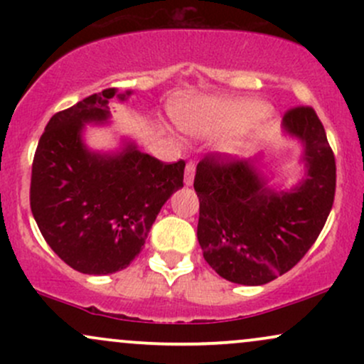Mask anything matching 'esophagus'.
<instances>
[{
    "label": "esophagus",
    "mask_w": 364,
    "mask_h": 364,
    "mask_svg": "<svg viewBox=\"0 0 364 364\" xmlns=\"http://www.w3.org/2000/svg\"><path fill=\"white\" fill-rule=\"evenodd\" d=\"M195 169H196L195 162H188L185 168V185H191V183H193Z\"/></svg>",
    "instance_id": "34e87169"
}]
</instances>
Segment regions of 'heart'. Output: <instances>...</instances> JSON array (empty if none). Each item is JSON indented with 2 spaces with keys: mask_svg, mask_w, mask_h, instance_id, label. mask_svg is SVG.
Returning <instances> with one entry per match:
<instances>
[{
  "mask_svg": "<svg viewBox=\"0 0 364 364\" xmlns=\"http://www.w3.org/2000/svg\"><path fill=\"white\" fill-rule=\"evenodd\" d=\"M248 107L237 106V104H225V102H205L200 107L198 123L195 129L202 133L220 132L236 127L248 116Z\"/></svg>",
  "mask_w": 364,
  "mask_h": 364,
  "instance_id": "b5f03b06",
  "label": "heart"
}]
</instances>
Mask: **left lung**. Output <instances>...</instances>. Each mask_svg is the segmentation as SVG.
I'll use <instances>...</instances> for the list:
<instances>
[{"instance_id": "left-lung-1", "label": "left lung", "mask_w": 364, "mask_h": 364, "mask_svg": "<svg viewBox=\"0 0 364 364\" xmlns=\"http://www.w3.org/2000/svg\"><path fill=\"white\" fill-rule=\"evenodd\" d=\"M284 127L304 141L308 176L296 190L274 193L252 164L207 154L196 166L198 243L220 277L262 286L289 272L323 229L336 196V157L316 112L296 106Z\"/></svg>"}]
</instances>
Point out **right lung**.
Segmentation results:
<instances>
[{
    "label": "right lung",
    "instance_id": "right-lung-1",
    "mask_svg": "<svg viewBox=\"0 0 364 364\" xmlns=\"http://www.w3.org/2000/svg\"><path fill=\"white\" fill-rule=\"evenodd\" d=\"M114 94L106 89L56 112L32 162L31 208L41 235L66 265L90 275L127 269L185 174L181 159L162 162L132 145L112 157L83 147V123L106 121Z\"/></svg>",
    "mask_w": 364,
    "mask_h": 364
}]
</instances>
